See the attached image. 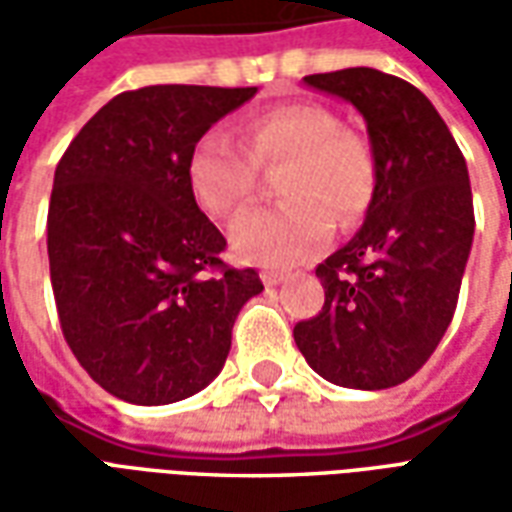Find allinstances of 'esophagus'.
<instances>
[{"mask_svg":"<svg viewBox=\"0 0 512 512\" xmlns=\"http://www.w3.org/2000/svg\"><path fill=\"white\" fill-rule=\"evenodd\" d=\"M260 279H263V285H266V288H277L279 282H282V274H277V271H263V274H260Z\"/></svg>","mask_w":512,"mask_h":512,"instance_id":"34e87169","label":"esophagus"}]
</instances>
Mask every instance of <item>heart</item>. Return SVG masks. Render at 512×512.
<instances>
[{"label":"heart","mask_w":512,"mask_h":512,"mask_svg":"<svg viewBox=\"0 0 512 512\" xmlns=\"http://www.w3.org/2000/svg\"><path fill=\"white\" fill-rule=\"evenodd\" d=\"M279 208L241 213L230 249L241 263L290 268L329 244L332 219L354 224L373 200L376 169L367 147L340 131L332 112L312 104L279 106L244 128V150L222 131L202 134L186 161V180L202 211L233 216L257 183V167H282Z\"/></svg>","instance_id":"1"}]
</instances>
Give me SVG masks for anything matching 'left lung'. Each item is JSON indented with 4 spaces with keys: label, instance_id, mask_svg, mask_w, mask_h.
<instances>
[{
    "label": "left lung",
    "instance_id": "obj_1",
    "mask_svg": "<svg viewBox=\"0 0 512 512\" xmlns=\"http://www.w3.org/2000/svg\"><path fill=\"white\" fill-rule=\"evenodd\" d=\"M362 115L376 186L359 233L315 268L323 310L296 323L307 365L345 389H389L425 365L458 304L474 241L466 158L414 84L376 68L304 76Z\"/></svg>",
    "mask_w": 512,
    "mask_h": 512
}]
</instances>
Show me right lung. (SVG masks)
Listing matches in <instances>:
<instances>
[{"instance_id": "1", "label": "right lung", "mask_w": 512, "mask_h": 512, "mask_svg": "<svg viewBox=\"0 0 512 512\" xmlns=\"http://www.w3.org/2000/svg\"><path fill=\"white\" fill-rule=\"evenodd\" d=\"M257 87L153 84L115 95L54 172L49 268L62 334L109 395L167 406L222 373L233 323L263 290L222 266L224 235L186 180L194 142Z\"/></svg>"}]
</instances>
